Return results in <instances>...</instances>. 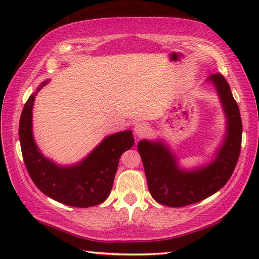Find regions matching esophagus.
Listing matches in <instances>:
<instances>
[{
  "label": "esophagus",
  "mask_w": 259,
  "mask_h": 259,
  "mask_svg": "<svg viewBox=\"0 0 259 259\" xmlns=\"http://www.w3.org/2000/svg\"><path fill=\"white\" fill-rule=\"evenodd\" d=\"M134 130H135L136 136L145 137V136H147L148 134H149L150 125L148 124L147 122H138V123L135 124Z\"/></svg>",
  "instance_id": "esophagus-1"
}]
</instances>
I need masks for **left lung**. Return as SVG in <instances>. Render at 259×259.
<instances>
[{
	"label": "left lung",
	"instance_id": "left-lung-1",
	"mask_svg": "<svg viewBox=\"0 0 259 259\" xmlns=\"http://www.w3.org/2000/svg\"><path fill=\"white\" fill-rule=\"evenodd\" d=\"M207 81L216 88L227 118L224 145L212 162L195 170H183L162 142L141 140L138 144L148 189L153 199L161 205L184 207L206 199L227 184L237 164L243 134L238 104L221 73L211 74Z\"/></svg>",
	"mask_w": 259,
	"mask_h": 259
}]
</instances>
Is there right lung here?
<instances>
[{
  "mask_svg": "<svg viewBox=\"0 0 259 259\" xmlns=\"http://www.w3.org/2000/svg\"><path fill=\"white\" fill-rule=\"evenodd\" d=\"M48 82H42L29 97L21 113L19 137L27 172L37 188L56 201L79 208L99 205L110 195L120 156L135 145L133 131L108 136L74 166H58L42 155L32 134L33 102Z\"/></svg>",
  "mask_w": 259,
  "mask_h": 259,
  "instance_id": "right-lung-1",
  "label": "right lung"
}]
</instances>
